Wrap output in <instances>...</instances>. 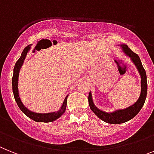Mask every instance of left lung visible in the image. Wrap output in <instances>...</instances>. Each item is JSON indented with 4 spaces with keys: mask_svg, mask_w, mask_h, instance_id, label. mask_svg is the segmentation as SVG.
Segmentation results:
<instances>
[{
    "mask_svg": "<svg viewBox=\"0 0 154 154\" xmlns=\"http://www.w3.org/2000/svg\"><path fill=\"white\" fill-rule=\"evenodd\" d=\"M118 46H120L122 51L124 52V53L127 57L130 58L132 63H134V65L138 70L139 75L141 77V93L140 96H139L136 102H134L133 105L128 106V108L116 109L113 112H105L99 109L94 105V102L93 101L92 94H91V91H90L88 101L91 109L94 112L95 115L97 116L99 119H101V120L106 122L108 124H123V123L128 122L133 119L140 112L141 109L144 105L147 94L146 74V71H145L143 64H142L139 57L137 55L136 53H133L128 48V45H125V44H120V45H118Z\"/></svg>",
    "mask_w": 154,
    "mask_h": 154,
    "instance_id": "obj_1",
    "label": "left lung"
}]
</instances>
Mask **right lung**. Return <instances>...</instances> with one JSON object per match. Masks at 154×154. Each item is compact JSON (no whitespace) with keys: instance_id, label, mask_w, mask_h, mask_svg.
I'll return each mask as SVG.
<instances>
[{"instance_id":"obj_1","label":"right lung","mask_w":154,"mask_h":154,"mask_svg":"<svg viewBox=\"0 0 154 154\" xmlns=\"http://www.w3.org/2000/svg\"><path fill=\"white\" fill-rule=\"evenodd\" d=\"M31 49V45L26 46L23 49V53H21L20 59L16 61L15 67L13 69V76H12V91H13L14 97L17 103L18 106L20 109V110L23 112L26 116H28L30 119L34 120L36 122H44V123H49L53 122L54 120H57L64 113L66 110V106H67V98H68V94L64 98L61 107L57 112H45V113H42V112H35L30 111L25 105L23 104L21 99L20 97V93H19V89H18V85H19V75H20V69L22 68L23 62L26 59V54L29 53V51Z\"/></svg>"}]
</instances>
